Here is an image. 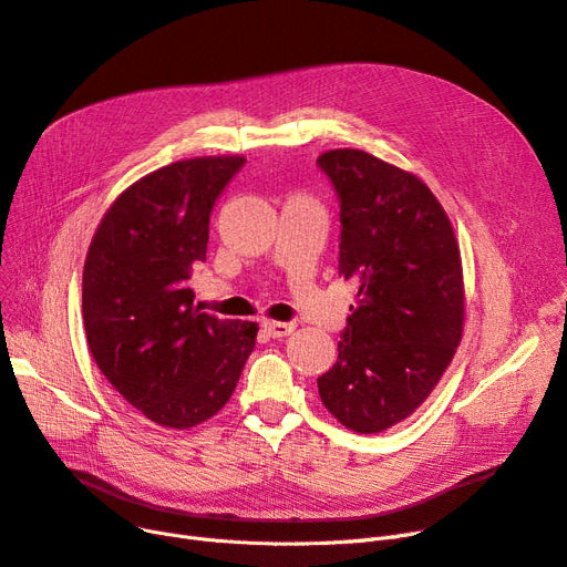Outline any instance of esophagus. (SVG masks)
I'll use <instances>...</instances> for the list:
<instances>
[{
	"label": "esophagus",
	"mask_w": 567,
	"mask_h": 567,
	"mask_svg": "<svg viewBox=\"0 0 567 567\" xmlns=\"http://www.w3.org/2000/svg\"><path fill=\"white\" fill-rule=\"evenodd\" d=\"M264 331L271 336V338H287L296 326L291 321H264Z\"/></svg>",
	"instance_id": "obj_1"
}]
</instances>
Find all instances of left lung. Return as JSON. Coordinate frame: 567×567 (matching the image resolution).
Returning a JSON list of instances; mask_svg holds the SVG:
<instances>
[{
  "mask_svg": "<svg viewBox=\"0 0 567 567\" xmlns=\"http://www.w3.org/2000/svg\"><path fill=\"white\" fill-rule=\"evenodd\" d=\"M317 165L340 199L338 271L359 285L319 398L344 427L374 434L427 400L460 347V246L415 174L359 148H333Z\"/></svg>",
  "mask_w": 567,
  "mask_h": 567,
  "instance_id": "1",
  "label": "left lung"
}]
</instances>
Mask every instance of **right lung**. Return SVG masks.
<instances>
[{
    "mask_svg": "<svg viewBox=\"0 0 567 567\" xmlns=\"http://www.w3.org/2000/svg\"><path fill=\"white\" fill-rule=\"evenodd\" d=\"M244 156H204L142 176L103 216L82 274V319L105 379L144 419L188 430L231 398L257 323L199 312L188 287L208 218Z\"/></svg>",
    "mask_w": 567,
    "mask_h": 567,
    "instance_id": "1",
    "label": "right lung"
}]
</instances>
